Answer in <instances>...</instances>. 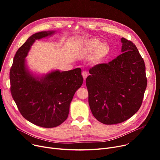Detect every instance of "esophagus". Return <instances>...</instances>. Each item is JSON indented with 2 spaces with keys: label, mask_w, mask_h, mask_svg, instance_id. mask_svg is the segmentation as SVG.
Returning <instances> with one entry per match:
<instances>
[{
  "label": "esophagus",
  "mask_w": 160,
  "mask_h": 160,
  "mask_svg": "<svg viewBox=\"0 0 160 160\" xmlns=\"http://www.w3.org/2000/svg\"><path fill=\"white\" fill-rule=\"evenodd\" d=\"M82 77H83V80H86V78L88 77V73L86 71H83L82 73Z\"/></svg>",
  "instance_id": "obj_1"
}]
</instances>
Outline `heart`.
<instances>
[{
	"label": "heart",
	"instance_id": "heart-1",
	"mask_svg": "<svg viewBox=\"0 0 160 160\" xmlns=\"http://www.w3.org/2000/svg\"><path fill=\"white\" fill-rule=\"evenodd\" d=\"M83 52L86 54H92V60L95 63L102 62L108 56L110 51L109 45L101 43L98 39H89L86 40L83 44Z\"/></svg>",
	"mask_w": 160,
	"mask_h": 160
}]
</instances>
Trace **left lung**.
Wrapping results in <instances>:
<instances>
[{
    "instance_id": "left-lung-1",
    "label": "left lung",
    "mask_w": 160,
    "mask_h": 160,
    "mask_svg": "<svg viewBox=\"0 0 160 160\" xmlns=\"http://www.w3.org/2000/svg\"><path fill=\"white\" fill-rule=\"evenodd\" d=\"M122 54L89 71L86 80L91 111L99 122L127 121L140 108L147 88L145 65L131 41L121 39Z\"/></svg>"
}]
</instances>
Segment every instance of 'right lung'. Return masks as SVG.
I'll list each match as a JSON object with an SVG mask.
<instances>
[{
  "instance_id": "1",
  "label": "right lung",
  "mask_w": 160,
  "mask_h": 160,
  "mask_svg": "<svg viewBox=\"0 0 160 160\" xmlns=\"http://www.w3.org/2000/svg\"><path fill=\"white\" fill-rule=\"evenodd\" d=\"M54 32H41L31 36L17 51L10 71V91L24 118L43 128H54L67 118L73 96L83 83L80 68L55 71L40 79L27 70L24 58L36 39Z\"/></svg>"
}]
</instances>
